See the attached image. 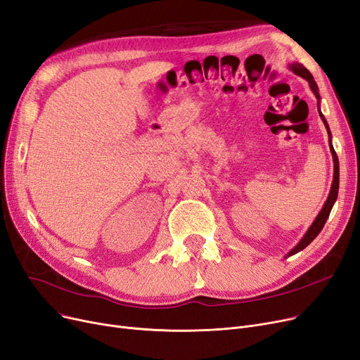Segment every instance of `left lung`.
Instances as JSON below:
<instances>
[{
	"label": "left lung",
	"mask_w": 360,
	"mask_h": 360,
	"mask_svg": "<svg viewBox=\"0 0 360 360\" xmlns=\"http://www.w3.org/2000/svg\"><path fill=\"white\" fill-rule=\"evenodd\" d=\"M289 70H290L292 72H295L297 75H300V77L307 79L309 84H310V89L313 90L314 96H316V99H317V106H319V102H321V95H319V87H317V84H316V82H314L313 75L310 74V71H309L307 68H304V66H302L301 63H290V65H289ZM317 110H319V108H317ZM319 115H321L322 122L325 123V127H326V130H328L329 142H330V138H332L330 130H329V126H328L326 120H325V117H323V114H322L321 110H319ZM329 148H330V153H332V158H334V181H332V187H330V191H329V195H328V200L325 202L322 210L319 212V215L316 217V219H314L313 224L310 225V229L307 230V233L304 234V237L301 238L300 243H298L294 249H292L286 257H290V255L297 254V252L302 250L304 248H307V246L314 240L316 236L322 231L326 219L329 218L330 209H332V206H334V203H335V200H337V197H338V187H340V163H338V157H337V153H335V150H334V146H332V143H329Z\"/></svg>",
	"instance_id": "obj_1"
}]
</instances>
